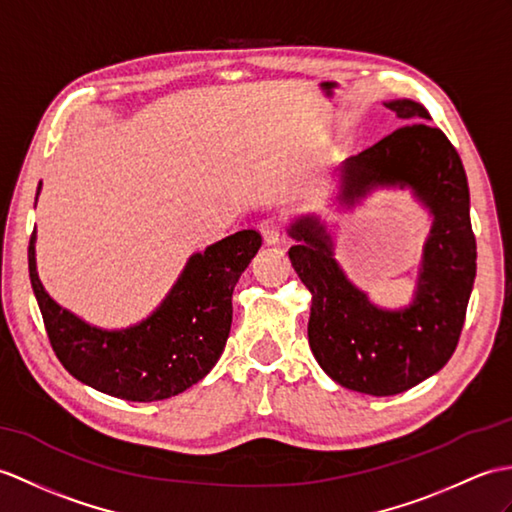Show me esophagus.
Wrapping results in <instances>:
<instances>
[{
    "label": "esophagus",
    "mask_w": 512,
    "mask_h": 512,
    "mask_svg": "<svg viewBox=\"0 0 512 512\" xmlns=\"http://www.w3.org/2000/svg\"><path fill=\"white\" fill-rule=\"evenodd\" d=\"M259 231H261V235H264V242L266 244H277L279 242V237H281V222H279V218H264L259 222Z\"/></svg>",
    "instance_id": "1"
}]
</instances>
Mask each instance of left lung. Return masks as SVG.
<instances>
[{
  "label": "left lung",
  "instance_id": "8db88e82",
  "mask_svg": "<svg viewBox=\"0 0 512 512\" xmlns=\"http://www.w3.org/2000/svg\"><path fill=\"white\" fill-rule=\"evenodd\" d=\"M386 109L408 122L336 170L334 211H349L375 189H410L430 213L417 288L410 305H377L342 270L334 237L316 213L294 218L288 251L312 292L307 338L320 368L336 384L373 397L399 395L449 362L456 351L475 281L469 185L456 148L414 100Z\"/></svg>",
  "mask_w": 512,
  "mask_h": 512
}]
</instances>
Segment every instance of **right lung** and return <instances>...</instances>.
<instances>
[{
  "instance_id": "add662e5",
  "label": "right lung",
  "mask_w": 512,
  "mask_h": 512,
  "mask_svg": "<svg viewBox=\"0 0 512 512\" xmlns=\"http://www.w3.org/2000/svg\"><path fill=\"white\" fill-rule=\"evenodd\" d=\"M34 244L37 229L28 268L56 358L78 382L104 395L148 403L178 395L216 366L231 331L233 288L259 251L261 235L237 231L194 253L157 310L122 329L91 325L58 305L39 279Z\"/></svg>"
}]
</instances>
